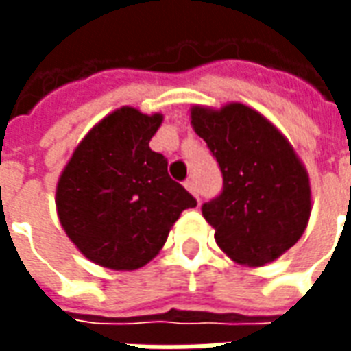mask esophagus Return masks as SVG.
Instances as JSON below:
<instances>
[{
	"mask_svg": "<svg viewBox=\"0 0 351 351\" xmlns=\"http://www.w3.org/2000/svg\"><path fill=\"white\" fill-rule=\"evenodd\" d=\"M184 186H186V190L190 191L191 195H195V199L199 201V191H197V186H195V182H193V180H186V184H184Z\"/></svg>",
	"mask_w": 351,
	"mask_h": 351,
	"instance_id": "1",
	"label": "esophagus"
}]
</instances>
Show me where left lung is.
Segmentation results:
<instances>
[{
	"mask_svg": "<svg viewBox=\"0 0 351 351\" xmlns=\"http://www.w3.org/2000/svg\"><path fill=\"white\" fill-rule=\"evenodd\" d=\"M190 120L223 175L220 197L203 205L216 244L239 265L272 263L308 226L312 188L304 163L286 135L244 103L193 105Z\"/></svg>",
	"mask_w": 351,
	"mask_h": 351,
	"instance_id": "left-lung-1",
	"label": "left lung"
}]
</instances>
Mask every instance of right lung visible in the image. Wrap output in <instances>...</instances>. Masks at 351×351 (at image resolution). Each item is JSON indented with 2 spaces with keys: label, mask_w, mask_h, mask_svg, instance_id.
Returning <instances> with one entry per match:
<instances>
[{
  "label": "right lung",
  "mask_w": 351,
  "mask_h": 351,
  "mask_svg": "<svg viewBox=\"0 0 351 351\" xmlns=\"http://www.w3.org/2000/svg\"><path fill=\"white\" fill-rule=\"evenodd\" d=\"M163 122L120 107L88 131L56 184V213L65 235L92 263L137 271L152 261L169 231L197 201L167 173V160L150 150Z\"/></svg>",
  "instance_id": "right-lung-1"
}]
</instances>
